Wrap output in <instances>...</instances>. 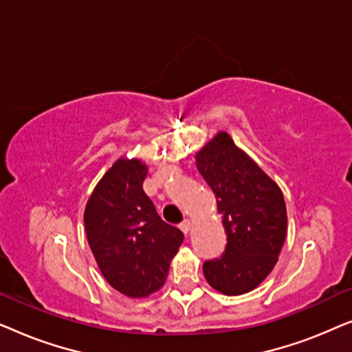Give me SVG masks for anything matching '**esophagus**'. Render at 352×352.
<instances>
[{
	"instance_id": "34e87169",
	"label": "esophagus",
	"mask_w": 352,
	"mask_h": 352,
	"mask_svg": "<svg viewBox=\"0 0 352 352\" xmlns=\"http://www.w3.org/2000/svg\"><path fill=\"white\" fill-rule=\"evenodd\" d=\"M179 229H181L182 232H184V234H189V232H190V229H192V223H190V219H184V221H182V223L179 224Z\"/></svg>"
}]
</instances>
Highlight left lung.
<instances>
[{
	"label": "left lung",
	"instance_id": "obj_1",
	"mask_svg": "<svg viewBox=\"0 0 352 352\" xmlns=\"http://www.w3.org/2000/svg\"><path fill=\"white\" fill-rule=\"evenodd\" d=\"M195 165L214 192L228 235L221 258L204 264L205 278L223 295H243L276 266L287 239L285 199L277 182L226 131L195 153Z\"/></svg>",
	"mask_w": 352,
	"mask_h": 352
}]
</instances>
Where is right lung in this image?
Listing matches in <instances>:
<instances>
[{
  "instance_id": "right-lung-1",
  "label": "right lung",
  "mask_w": 352,
  "mask_h": 352,
  "mask_svg": "<svg viewBox=\"0 0 352 352\" xmlns=\"http://www.w3.org/2000/svg\"><path fill=\"white\" fill-rule=\"evenodd\" d=\"M147 165L120 157L96 184L85 208L89 248L105 280L128 298L160 290L184 234L157 214L142 189Z\"/></svg>"
}]
</instances>
